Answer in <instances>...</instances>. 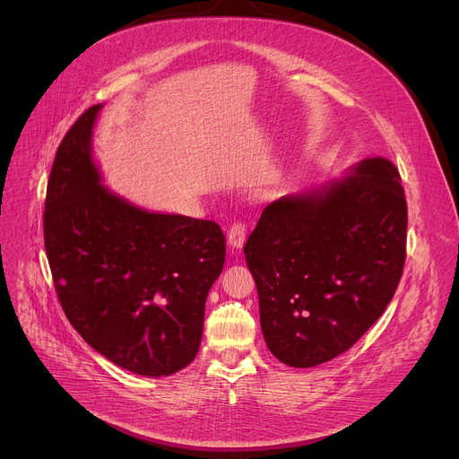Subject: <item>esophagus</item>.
Instances as JSON below:
<instances>
[{
	"label": "esophagus",
	"instance_id": "34e87169",
	"mask_svg": "<svg viewBox=\"0 0 459 459\" xmlns=\"http://www.w3.org/2000/svg\"><path fill=\"white\" fill-rule=\"evenodd\" d=\"M246 230H247V227H246V223H242V221H236L232 227H230V230H229V244L234 247V249H239L244 246V242H246Z\"/></svg>",
	"mask_w": 459,
	"mask_h": 459
}]
</instances>
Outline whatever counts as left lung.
<instances>
[{
  "mask_svg": "<svg viewBox=\"0 0 459 459\" xmlns=\"http://www.w3.org/2000/svg\"><path fill=\"white\" fill-rule=\"evenodd\" d=\"M405 230L402 178L385 158L264 208L244 253L281 363H327L374 325L402 279Z\"/></svg>",
  "mask_w": 459,
  "mask_h": 459,
  "instance_id": "8db88e82",
  "label": "left lung"
}]
</instances>
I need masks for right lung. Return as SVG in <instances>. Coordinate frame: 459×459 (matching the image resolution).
<instances>
[{
    "instance_id": "right-lung-1",
    "label": "right lung",
    "mask_w": 459,
    "mask_h": 459,
    "mask_svg": "<svg viewBox=\"0 0 459 459\" xmlns=\"http://www.w3.org/2000/svg\"><path fill=\"white\" fill-rule=\"evenodd\" d=\"M100 108L82 113L57 149L46 256L65 315L92 350L139 376H171L199 351L225 234L213 221L137 208L100 184L91 156Z\"/></svg>"
}]
</instances>
